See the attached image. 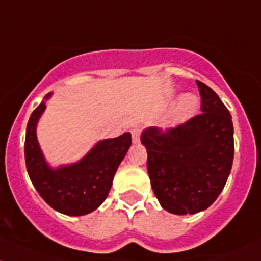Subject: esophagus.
I'll return each mask as SVG.
<instances>
[{"label":"esophagus","mask_w":261,"mask_h":261,"mask_svg":"<svg viewBox=\"0 0 261 261\" xmlns=\"http://www.w3.org/2000/svg\"><path fill=\"white\" fill-rule=\"evenodd\" d=\"M132 140H133V143H135V144L140 143V130H137V129H133V130H132Z\"/></svg>","instance_id":"esophagus-1"}]
</instances>
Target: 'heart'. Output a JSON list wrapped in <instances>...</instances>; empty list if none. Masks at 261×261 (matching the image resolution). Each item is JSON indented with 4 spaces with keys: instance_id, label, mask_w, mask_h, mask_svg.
<instances>
[{
    "instance_id": "b5f03b06",
    "label": "heart",
    "mask_w": 261,
    "mask_h": 261,
    "mask_svg": "<svg viewBox=\"0 0 261 261\" xmlns=\"http://www.w3.org/2000/svg\"><path fill=\"white\" fill-rule=\"evenodd\" d=\"M197 98L192 94H187V96L181 97V100L178 102L177 107V113L178 117L181 118H187L189 117L191 115H193L197 109Z\"/></svg>"
}]
</instances>
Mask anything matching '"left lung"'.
Here are the masks:
<instances>
[{"instance_id": "1", "label": "left lung", "mask_w": 261, "mask_h": 261, "mask_svg": "<svg viewBox=\"0 0 261 261\" xmlns=\"http://www.w3.org/2000/svg\"><path fill=\"white\" fill-rule=\"evenodd\" d=\"M201 112L171 128L141 135L150 184L161 206L174 215H193L219 197L233 161V125L215 92L196 81Z\"/></svg>"}]
</instances>
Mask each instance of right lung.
I'll return each instance as SVG.
<instances>
[{"label": "right lung", "instance_id": "add662e5", "mask_svg": "<svg viewBox=\"0 0 261 261\" xmlns=\"http://www.w3.org/2000/svg\"><path fill=\"white\" fill-rule=\"evenodd\" d=\"M50 94H46L48 98ZM45 109L41 102L33 111L27 126L25 163L34 188L58 212L83 216L93 212L107 199L113 176L132 144L130 133L102 140L77 164L51 171L45 163L36 137V124Z\"/></svg>", "mask_w": 261, "mask_h": 261}]
</instances>
